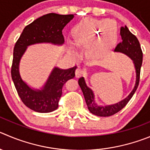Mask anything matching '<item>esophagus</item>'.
<instances>
[{
  "label": "esophagus",
  "mask_w": 150,
  "mask_h": 150,
  "mask_svg": "<svg viewBox=\"0 0 150 150\" xmlns=\"http://www.w3.org/2000/svg\"><path fill=\"white\" fill-rule=\"evenodd\" d=\"M82 74H83V70L80 67H78L76 69V70H75V77L76 78H79Z\"/></svg>",
  "instance_id": "34e87169"
}]
</instances>
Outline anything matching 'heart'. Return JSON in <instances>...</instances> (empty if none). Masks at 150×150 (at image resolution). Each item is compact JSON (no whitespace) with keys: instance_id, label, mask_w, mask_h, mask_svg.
Listing matches in <instances>:
<instances>
[{"instance_id":"1","label":"heart","mask_w":150,"mask_h":150,"mask_svg":"<svg viewBox=\"0 0 150 150\" xmlns=\"http://www.w3.org/2000/svg\"><path fill=\"white\" fill-rule=\"evenodd\" d=\"M110 24V21L103 20L101 21H96L92 20H86L83 21L81 24L80 25L78 29H81L82 28H86V29H89L93 32H98L100 29L107 28L109 25ZM75 43L77 46L80 45V40L78 39H76L75 40Z\"/></svg>"}]
</instances>
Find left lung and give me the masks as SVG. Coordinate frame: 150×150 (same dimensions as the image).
Segmentation results:
<instances>
[{
    "label": "left lung",
    "mask_w": 150,
    "mask_h": 150,
    "mask_svg": "<svg viewBox=\"0 0 150 150\" xmlns=\"http://www.w3.org/2000/svg\"><path fill=\"white\" fill-rule=\"evenodd\" d=\"M120 34H121L122 42L117 44L114 51L125 54L129 58H131L133 61L135 73H136L135 84L133 89L129 94V96L122 100L114 104L100 106L96 103L94 92L86 85L84 78L81 77L78 80V84L81 89L83 96H84L88 110L93 115L100 116V117L111 116L122 110L129 101L130 99L132 98L139 84L140 72H141V67L142 65L143 60V53L141 51L140 43L138 38L129 30V29L126 26L124 27L121 26Z\"/></svg>",
    "instance_id": "8db88e82"
}]
</instances>
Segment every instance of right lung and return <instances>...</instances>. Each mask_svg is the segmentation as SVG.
Returning a JSON list of instances; mask_svg holds the SVG:
<instances>
[{
  "label": "right lung",
  "mask_w": 150,
  "mask_h": 150,
  "mask_svg": "<svg viewBox=\"0 0 150 150\" xmlns=\"http://www.w3.org/2000/svg\"><path fill=\"white\" fill-rule=\"evenodd\" d=\"M74 18L73 15L50 13L40 17L23 29L14 47L12 75L19 97L28 108L37 112H51L57 110L64 83L75 77L77 67L62 69L54 67L45 84L40 89L32 88L23 81L19 71L22 56L29 46L36 43L62 45L64 43L62 30Z\"/></svg>",
  "instance_id": "1"
}]
</instances>
